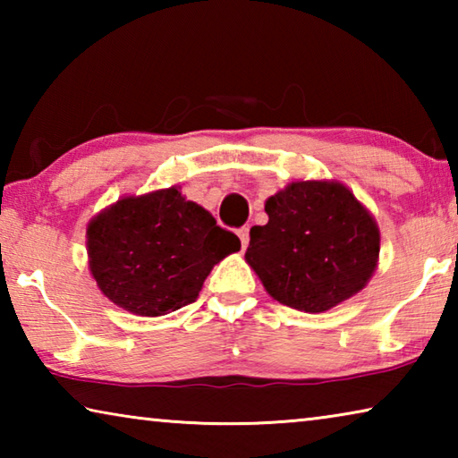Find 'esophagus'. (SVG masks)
<instances>
[{
	"mask_svg": "<svg viewBox=\"0 0 458 458\" xmlns=\"http://www.w3.org/2000/svg\"><path fill=\"white\" fill-rule=\"evenodd\" d=\"M236 234L240 238V244H242V248H246L248 246V240H250V228H248V226L238 228Z\"/></svg>",
	"mask_w": 458,
	"mask_h": 458,
	"instance_id": "1",
	"label": "esophagus"
}]
</instances>
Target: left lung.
I'll list each match as a JSON object with an SVG mask.
<instances>
[{"label":"left lung","mask_w":458,"mask_h":458,"mask_svg":"<svg viewBox=\"0 0 458 458\" xmlns=\"http://www.w3.org/2000/svg\"><path fill=\"white\" fill-rule=\"evenodd\" d=\"M246 262L278 303L323 313L360 293L379 254L376 220L337 182H294L267 199Z\"/></svg>","instance_id":"1"}]
</instances>
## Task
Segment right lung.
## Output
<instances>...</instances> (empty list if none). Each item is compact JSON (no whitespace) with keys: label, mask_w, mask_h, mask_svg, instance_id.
Returning <instances> with one entry per match:
<instances>
[{"label":"right lung","mask_w":458,"mask_h":458,"mask_svg":"<svg viewBox=\"0 0 458 458\" xmlns=\"http://www.w3.org/2000/svg\"><path fill=\"white\" fill-rule=\"evenodd\" d=\"M89 265L114 305L159 317L193 303L214 265L240 250L234 232L175 188L123 198L87 230Z\"/></svg>","instance_id":"right-lung-1"}]
</instances>
